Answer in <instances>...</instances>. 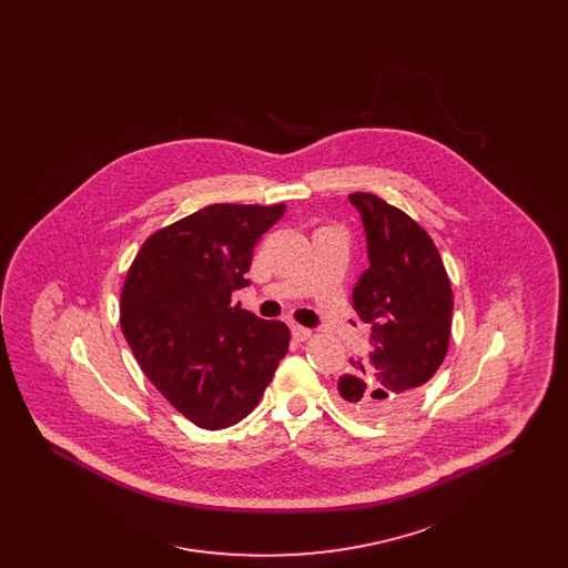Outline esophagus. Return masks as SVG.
<instances>
[{"instance_id": "34e87169", "label": "esophagus", "mask_w": 568, "mask_h": 568, "mask_svg": "<svg viewBox=\"0 0 568 568\" xmlns=\"http://www.w3.org/2000/svg\"><path fill=\"white\" fill-rule=\"evenodd\" d=\"M311 329L308 327H304V325H292V336H294V341H297V343H304V341H308L311 338Z\"/></svg>"}]
</instances>
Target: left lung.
Here are the masks:
<instances>
[{"mask_svg": "<svg viewBox=\"0 0 568 568\" xmlns=\"http://www.w3.org/2000/svg\"><path fill=\"white\" fill-rule=\"evenodd\" d=\"M366 230L371 266L353 287V308L371 325V352L338 378L345 408L389 417L445 359L454 294L428 232L373 193H352Z\"/></svg>", "mask_w": 568, "mask_h": 568, "instance_id": "left-lung-1", "label": "left lung"}]
</instances>
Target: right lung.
<instances>
[{"label":"right lung","mask_w":568,"mask_h":568,"mask_svg":"<svg viewBox=\"0 0 568 568\" xmlns=\"http://www.w3.org/2000/svg\"><path fill=\"white\" fill-rule=\"evenodd\" d=\"M285 204H213L151 234L121 292V327L146 378L197 428L244 419L290 347V327L232 304L253 246Z\"/></svg>","instance_id":"add662e5"}]
</instances>
